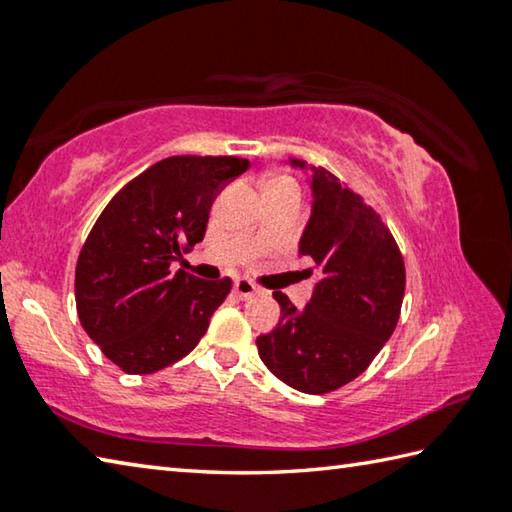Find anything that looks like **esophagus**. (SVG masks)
I'll use <instances>...</instances> for the list:
<instances>
[{
    "instance_id": "1",
    "label": "esophagus",
    "mask_w": 512,
    "mask_h": 512,
    "mask_svg": "<svg viewBox=\"0 0 512 512\" xmlns=\"http://www.w3.org/2000/svg\"><path fill=\"white\" fill-rule=\"evenodd\" d=\"M232 293H235L239 300H250V297L259 293V288L250 280H244V277H239V280L232 282Z\"/></svg>"
}]
</instances>
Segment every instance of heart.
Wrapping results in <instances>:
<instances>
[{
    "label": "heart",
    "mask_w": 512,
    "mask_h": 512,
    "mask_svg": "<svg viewBox=\"0 0 512 512\" xmlns=\"http://www.w3.org/2000/svg\"><path fill=\"white\" fill-rule=\"evenodd\" d=\"M286 183H293L291 179H288V176H275V179H271L266 183V188L268 185H286Z\"/></svg>",
    "instance_id": "obj_1"
}]
</instances>
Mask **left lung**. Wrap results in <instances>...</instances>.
Segmentation results:
<instances>
[{
    "instance_id": "1",
    "label": "left lung",
    "mask_w": 512,
    "mask_h": 512,
    "mask_svg": "<svg viewBox=\"0 0 512 512\" xmlns=\"http://www.w3.org/2000/svg\"><path fill=\"white\" fill-rule=\"evenodd\" d=\"M304 170V161L288 159ZM313 206L300 255L320 268L304 309L280 291V324L257 338L264 365L288 387L327 394L369 367L392 336L405 293V264L389 228L331 172L311 167Z\"/></svg>"
}]
</instances>
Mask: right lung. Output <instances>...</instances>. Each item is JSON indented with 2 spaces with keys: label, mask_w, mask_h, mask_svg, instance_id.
<instances>
[{
  "label": "right lung",
  "mask_w": 512,
  "mask_h": 512,
  "mask_svg": "<svg viewBox=\"0 0 512 512\" xmlns=\"http://www.w3.org/2000/svg\"><path fill=\"white\" fill-rule=\"evenodd\" d=\"M235 156H170L127 183L91 228L76 266L82 329L127 374H154L199 345L230 280L170 266L206 235L212 199L244 174Z\"/></svg>",
  "instance_id": "obj_1"
}]
</instances>
